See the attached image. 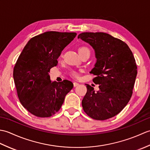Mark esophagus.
<instances>
[{
	"label": "esophagus",
	"instance_id": "34e87169",
	"mask_svg": "<svg viewBox=\"0 0 150 150\" xmlns=\"http://www.w3.org/2000/svg\"><path fill=\"white\" fill-rule=\"evenodd\" d=\"M79 84L78 83V82H73V86H74V87L77 86H78Z\"/></svg>",
	"mask_w": 150,
	"mask_h": 150
}]
</instances>
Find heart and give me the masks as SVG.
Here are the masks:
<instances>
[{
    "label": "heart",
    "instance_id": "heart-1",
    "mask_svg": "<svg viewBox=\"0 0 150 150\" xmlns=\"http://www.w3.org/2000/svg\"><path fill=\"white\" fill-rule=\"evenodd\" d=\"M86 50H88V48H87L86 47H80V48L79 49V53L82 52L83 51H84ZM70 75H71V77H73V78H78L79 77V72L76 71H71V72H70Z\"/></svg>",
    "mask_w": 150,
    "mask_h": 150
}]
</instances>
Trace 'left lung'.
Returning <instances> with one entry per match:
<instances>
[{
  "label": "left lung",
  "mask_w": 150,
  "mask_h": 150,
  "mask_svg": "<svg viewBox=\"0 0 150 150\" xmlns=\"http://www.w3.org/2000/svg\"><path fill=\"white\" fill-rule=\"evenodd\" d=\"M81 39L90 44L97 59L90 72L99 90L86 84L87 93L82 100L84 112L95 120H104L119 113L133 93L137 67L133 53L121 40L103 32H84Z\"/></svg>",
  "instance_id": "1"
}]
</instances>
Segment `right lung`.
I'll return each instance as SVG.
<instances>
[{
  "instance_id": "add662e5",
  "label": "right lung",
  "mask_w": 150,
  "mask_h": 150,
  "mask_svg": "<svg viewBox=\"0 0 150 150\" xmlns=\"http://www.w3.org/2000/svg\"><path fill=\"white\" fill-rule=\"evenodd\" d=\"M76 35V33L44 32L31 38L19 55L13 69L15 84L21 103L34 115H53L73 88L68 80L51 81L49 72Z\"/></svg>"
}]
</instances>
